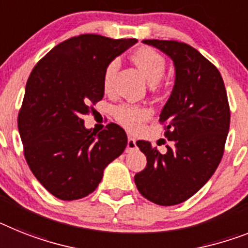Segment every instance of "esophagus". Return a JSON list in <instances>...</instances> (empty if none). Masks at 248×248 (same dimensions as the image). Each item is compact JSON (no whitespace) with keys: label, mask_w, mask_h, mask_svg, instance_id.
Listing matches in <instances>:
<instances>
[{"label":"esophagus","mask_w":248,"mask_h":248,"mask_svg":"<svg viewBox=\"0 0 248 248\" xmlns=\"http://www.w3.org/2000/svg\"><path fill=\"white\" fill-rule=\"evenodd\" d=\"M136 149V140L135 139H132V137H128L127 139V149H126V151L127 153H130V151H132V150Z\"/></svg>","instance_id":"1"}]
</instances>
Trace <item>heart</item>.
I'll use <instances>...</instances> for the list:
<instances>
[{"label": "heart", "instance_id": "heart-1", "mask_svg": "<svg viewBox=\"0 0 248 248\" xmlns=\"http://www.w3.org/2000/svg\"><path fill=\"white\" fill-rule=\"evenodd\" d=\"M132 62L139 66V69L143 73L151 84H155L161 79L165 72V59L155 49L149 46H142L137 49L132 57ZM118 70L117 60H111L106 65L102 76V87L105 92H111L113 85V78ZM114 118L118 124L130 131L137 130L143 122H146L151 117V111L146 107L134 105H121L113 112Z\"/></svg>", "mask_w": 248, "mask_h": 248}]
</instances>
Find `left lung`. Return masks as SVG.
Returning <instances> with one entry per match:
<instances>
[{
  "instance_id": "8db88e82",
  "label": "left lung",
  "mask_w": 248,
  "mask_h": 248,
  "mask_svg": "<svg viewBox=\"0 0 248 248\" xmlns=\"http://www.w3.org/2000/svg\"><path fill=\"white\" fill-rule=\"evenodd\" d=\"M171 58L175 83L160 113L165 154L149 141L136 145L147 159L135 175L142 197L159 205L180 204L211 179L224 153L231 112L219 70L198 50L174 40H143Z\"/></svg>"
}]
</instances>
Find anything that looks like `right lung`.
I'll return each mask as SVG.
<instances>
[{
	"mask_svg": "<svg viewBox=\"0 0 248 248\" xmlns=\"http://www.w3.org/2000/svg\"><path fill=\"white\" fill-rule=\"evenodd\" d=\"M136 43L79 35L58 44L31 72L18 131L29 168L54 197L76 201L91 194L106 166L127 146L118 124H108L95 134L84 127L83 116L103 98L106 65Z\"/></svg>",
	"mask_w": 248,
	"mask_h": 248,
	"instance_id": "add662e5",
	"label": "right lung"
}]
</instances>
